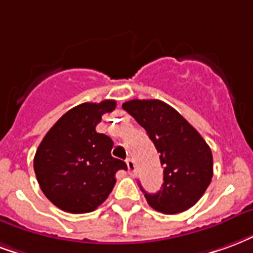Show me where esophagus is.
<instances>
[{
	"label": "esophagus",
	"instance_id": "obj_1",
	"mask_svg": "<svg viewBox=\"0 0 253 253\" xmlns=\"http://www.w3.org/2000/svg\"><path fill=\"white\" fill-rule=\"evenodd\" d=\"M126 164L127 169H128V173L131 174V175H134V174H135V162H134V160L128 158V160L126 161Z\"/></svg>",
	"mask_w": 253,
	"mask_h": 253
}]
</instances>
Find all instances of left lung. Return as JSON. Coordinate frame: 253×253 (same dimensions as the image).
Here are the masks:
<instances>
[{
	"label": "left lung",
	"instance_id": "left-lung-1",
	"mask_svg": "<svg viewBox=\"0 0 253 253\" xmlns=\"http://www.w3.org/2000/svg\"><path fill=\"white\" fill-rule=\"evenodd\" d=\"M122 107L145 128L161 154L162 188L155 194L142 189L149 205L166 214L193 207L212 181L211 147L181 114L162 100L134 99Z\"/></svg>",
	"mask_w": 253,
	"mask_h": 253
}]
</instances>
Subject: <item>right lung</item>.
Segmentation results:
<instances>
[{
  "instance_id": "1",
  "label": "right lung",
  "mask_w": 253,
  "mask_h": 253,
  "mask_svg": "<svg viewBox=\"0 0 253 253\" xmlns=\"http://www.w3.org/2000/svg\"><path fill=\"white\" fill-rule=\"evenodd\" d=\"M115 107V100L82 103L65 112L41 141L33 161L37 182L61 211H95L112 192L115 173L127 170L123 161L111 157V138L95 130L102 115Z\"/></svg>"
}]
</instances>
